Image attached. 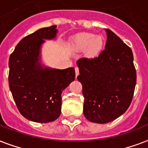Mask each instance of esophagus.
I'll return each instance as SVG.
<instances>
[{
	"label": "esophagus",
	"mask_w": 148,
	"mask_h": 148,
	"mask_svg": "<svg viewBox=\"0 0 148 148\" xmlns=\"http://www.w3.org/2000/svg\"><path fill=\"white\" fill-rule=\"evenodd\" d=\"M75 76H78V75L79 74V69L78 67H75Z\"/></svg>",
	"instance_id": "1"
}]
</instances>
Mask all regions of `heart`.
Returning a JSON list of instances; mask_svg holds the SVG:
<instances>
[{"label":"heart","instance_id":"heart-1","mask_svg":"<svg viewBox=\"0 0 148 148\" xmlns=\"http://www.w3.org/2000/svg\"><path fill=\"white\" fill-rule=\"evenodd\" d=\"M103 44V38L101 36H95L92 33H79L71 40L72 46L76 50L83 51L88 56H96L102 49Z\"/></svg>","mask_w":148,"mask_h":148}]
</instances>
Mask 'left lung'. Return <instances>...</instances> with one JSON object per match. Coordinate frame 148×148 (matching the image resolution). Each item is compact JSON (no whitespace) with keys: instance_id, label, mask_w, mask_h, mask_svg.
Listing matches in <instances>:
<instances>
[{"instance_id":"1","label":"left lung","mask_w":148,"mask_h":148,"mask_svg":"<svg viewBox=\"0 0 148 148\" xmlns=\"http://www.w3.org/2000/svg\"><path fill=\"white\" fill-rule=\"evenodd\" d=\"M106 32L103 51L97 57L76 62L84 97L83 113L97 123H109L125 113L137 81L132 50L112 31Z\"/></svg>"}]
</instances>
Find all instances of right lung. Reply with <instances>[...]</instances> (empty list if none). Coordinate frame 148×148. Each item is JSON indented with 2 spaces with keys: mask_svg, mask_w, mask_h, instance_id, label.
I'll return each instance as SVG.
<instances>
[{
  "mask_svg": "<svg viewBox=\"0 0 148 148\" xmlns=\"http://www.w3.org/2000/svg\"><path fill=\"white\" fill-rule=\"evenodd\" d=\"M56 25L40 28L21 40L9 58L10 90L21 114L29 121L49 123L61 114L62 92L75 77L73 67L56 69L41 64L44 39H54Z\"/></svg>",
  "mask_w": 148,
  "mask_h": 148,
  "instance_id": "obj_1",
  "label": "right lung"
}]
</instances>
